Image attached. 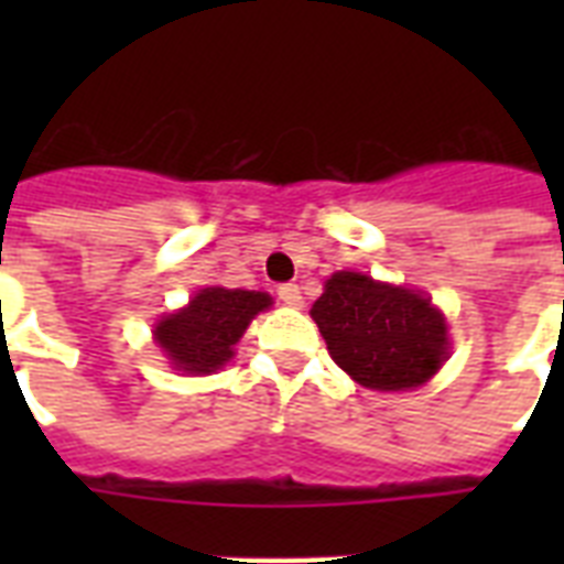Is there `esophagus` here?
<instances>
[{
    "instance_id": "esophagus-1",
    "label": "esophagus",
    "mask_w": 564,
    "mask_h": 564,
    "mask_svg": "<svg viewBox=\"0 0 564 564\" xmlns=\"http://www.w3.org/2000/svg\"><path fill=\"white\" fill-rule=\"evenodd\" d=\"M278 299H281L286 307H301V290L295 283H283V286H278Z\"/></svg>"
}]
</instances>
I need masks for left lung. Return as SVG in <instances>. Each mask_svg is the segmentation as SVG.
<instances>
[{
    "label": "left lung",
    "mask_w": 564,
    "mask_h": 564,
    "mask_svg": "<svg viewBox=\"0 0 564 564\" xmlns=\"http://www.w3.org/2000/svg\"><path fill=\"white\" fill-rule=\"evenodd\" d=\"M310 316L336 366L377 392L427 383L447 360L445 316L430 299L369 274H330Z\"/></svg>",
    "instance_id": "8db88e82"
}]
</instances>
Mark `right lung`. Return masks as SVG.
Wrapping results in <instances>:
<instances>
[{"label": "right lung", "mask_w": 564, "mask_h": 564, "mask_svg": "<svg viewBox=\"0 0 564 564\" xmlns=\"http://www.w3.org/2000/svg\"><path fill=\"white\" fill-rule=\"evenodd\" d=\"M269 307L272 295L265 292L207 286L195 292L187 307L158 322L154 343L178 371L210 375L234 357V345L246 334L251 318Z\"/></svg>", "instance_id": "obj_1"}]
</instances>
